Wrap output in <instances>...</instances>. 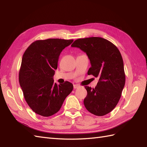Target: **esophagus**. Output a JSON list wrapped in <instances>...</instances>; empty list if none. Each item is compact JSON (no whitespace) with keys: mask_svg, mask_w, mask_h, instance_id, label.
<instances>
[{"mask_svg":"<svg viewBox=\"0 0 147 147\" xmlns=\"http://www.w3.org/2000/svg\"><path fill=\"white\" fill-rule=\"evenodd\" d=\"M73 87H74V89H76V88H79L80 86H79L78 85H73Z\"/></svg>","mask_w":147,"mask_h":147,"instance_id":"1","label":"esophagus"}]
</instances>
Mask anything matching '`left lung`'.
<instances>
[{
	"label": "left lung",
	"instance_id": "1",
	"mask_svg": "<svg viewBox=\"0 0 147 147\" xmlns=\"http://www.w3.org/2000/svg\"><path fill=\"white\" fill-rule=\"evenodd\" d=\"M86 52L91 63L88 74L99 81L94 88L85 86L87 95L84 105L90 113L102 116L117 105L125 85L123 57L119 49L101 37L77 39L71 45Z\"/></svg>",
	"mask_w": 147,
	"mask_h": 147
}]
</instances>
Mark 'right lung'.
I'll list each match as a JSON object with an SVG mask.
<instances>
[{"label":"right lung","mask_w":147,"mask_h":147,"mask_svg":"<svg viewBox=\"0 0 147 147\" xmlns=\"http://www.w3.org/2000/svg\"><path fill=\"white\" fill-rule=\"evenodd\" d=\"M73 40L49 38L33 42L24 52L19 73V82L24 99L36 114L43 117L60 110L73 89L71 83H54L59 57Z\"/></svg>","instance_id":"add662e5"}]
</instances>
